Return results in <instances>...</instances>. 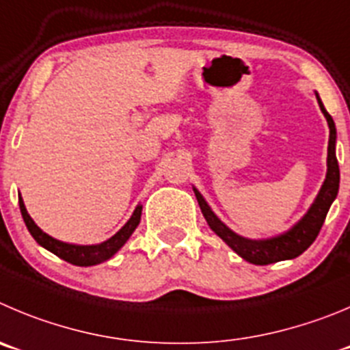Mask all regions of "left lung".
<instances>
[{
	"label": "left lung",
	"mask_w": 350,
	"mask_h": 350,
	"mask_svg": "<svg viewBox=\"0 0 350 350\" xmlns=\"http://www.w3.org/2000/svg\"><path fill=\"white\" fill-rule=\"evenodd\" d=\"M318 98L319 109H321L323 116L326 117V122L329 127V139H328V159H326V178L323 183L321 190H319L318 197L312 202L309 211L304 214L302 219L297 224H293L288 231L278 234V237L264 238V240H250L237 234L231 231L217 215L212 212L205 198L202 197L200 191L193 188L195 197H197L198 205L202 208L205 221L228 247L234 250L241 259L247 262L257 264V266H266V264L280 262V260L295 259L300 254L306 252L312 245V241L318 237L319 230H321L323 223L326 219V214L329 211V205L337 198L338 193V183H340V169H338L337 155H335V143H337V129H335V122H333L332 116L326 112L325 105H323L321 98L316 93Z\"/></svg>",
	"instance_id": "left-lung-1"
}]
</instances>
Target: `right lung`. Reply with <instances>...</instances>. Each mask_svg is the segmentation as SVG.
Masks as SVG:
<instances>
[{
  "instance_id": "add662e5",
  "label": "right lung",
  "mask_w": 350,
  "mask_h": 350,
  "mask_svg": "<svg viewBox=\"0 0 350 350\" xmlns=\"http://www.w3.org/2000/svg\"><path fill=\"white\" fill-rule=\"evenodd\" d=\"M18 205H21L22 217H24V223L25 226H27L29 233L32 234V238H34L41 247L50 250L51 254L58 256L60 259L74 264V266H94V264L109 260L117 250H120V247L129 240L133 231L138 228L139 219H142V208H143L142 205H138V207L135 208V212H133V215L129 217V221H127V223L107 241H101V243L98 245H74V243H65V241H60L57 240V238L44 233V231H42L41 228L32 221L31 215L27 214V208H25L22 197H18Z\"/></svg>"
}]
</instances>
